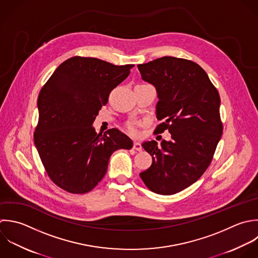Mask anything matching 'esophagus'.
<instances>
[{
    "instance_id": "34e87169",
    "label": "esophagus",
    "mask_w": 258,
    "mask_h": 258,
    "mask_svg": "<svg viewBox=\"0 0 258 258\" xmlns=\"http://www.w3.org/2000/svg\"><path fill=\"white\" fill-rule=\"evenodd\" d=\"M134 150H136V151H142L143 150V148H142V145L139 143V142H135L134 143Z\"/></svg>"
}]
</instances>
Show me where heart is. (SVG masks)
Wrapping results in <instances>:
<instances>
[{
	"label": "heart",
	"mask_w": 258,
	"mask_h": 258,
	"mask_svg": "<svg viewBox=\"0 0 258 258\" xmlns=\"http://www.w3.org/2000/svg\"><path fill=\"white\" fill-rule=\"evenodd\" d=\"M128 131L133 134V135H137L138 134V131H137V125L135 122H131L128 124Z\"/></svg>",
	"instance_id": "b5f03b06"
}]
</instances>
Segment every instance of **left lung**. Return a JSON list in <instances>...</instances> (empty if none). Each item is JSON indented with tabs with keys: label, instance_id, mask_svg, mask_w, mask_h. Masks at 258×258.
<instances>
[{
	"label": "left lung",
	"instance_id": "left-lung-1",
	"mask_svg": "<svg viewBox=\"0 0 258 258\" xmlns=\"http://www.w3.org/2000/svg\"><path fill=\"white\" fill-rule=\"evenodd\" d=\"M138 68L157 90L156 115L164 122L156 132L171 134L170 141L143 143L153 163L140 176L151 191L173 195L194 184L212 161L223 132L220 96L193 61L165 56Z\"/></svg>",
	"mask_w": 258,
	"mask_h": 258
}]
</instances>
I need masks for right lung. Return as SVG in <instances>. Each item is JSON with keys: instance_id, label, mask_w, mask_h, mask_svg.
<instances>
[{"instance_id": "obj_1", "label": "right lung", "mask_w": 258, "mask_h": 258, "mask_svg": "<svg viewBox=\"0 0 258 258\" xmlns=\"http://www.w3.org/2000/svg\"><path fill=\"white\" fill-rule=\"evenodd\" d=\"M133 66L75 56L61 63L42 87L34 143L48 176L63 190L91 191L104 177L112 153L133 148L117 128L102 136L92 126L110 91Z\"/></svg>"}]
</instances>
